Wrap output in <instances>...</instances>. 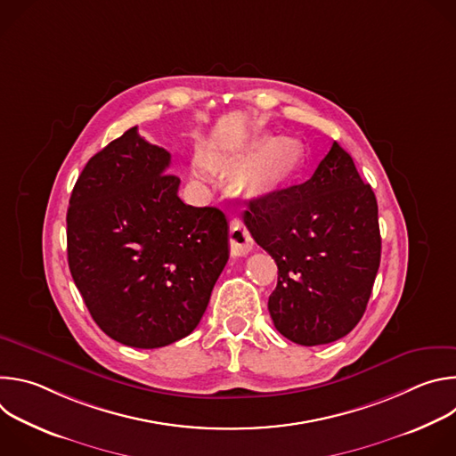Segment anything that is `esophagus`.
<instances>
[{
  "label": "esophagus",
  "mask_w": 456,
  "mask_h": 456,
  "mask_svg": "<svg viewBox=\"0 0 456 456\" xmlns=\"http://www.w3.org/2000/svg\"><path fill=\"white\" fill-rule=\"evenodd\" d=\"M229 240H231V252L234 256H245L252 250L254 241L250 236V231L247 229V225L240 220V218H232L231 220V227H229Z\"/></svg>",
  "instance_id": "esophagus-1"
}]
</instances>
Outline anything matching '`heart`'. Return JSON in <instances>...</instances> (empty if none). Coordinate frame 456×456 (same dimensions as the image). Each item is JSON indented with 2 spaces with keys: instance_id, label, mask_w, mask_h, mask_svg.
<instances>
[{
  "instance_id": "obj_1",
  "label": "heart",
  "mask_w": 456,
  "mask_h": 456,
  "mask_svg": "<svg viewBox=\"0 0 456 456\" xmlns=\"http://www.w3.org/2000/svg\"><path fill=\"white\" fill-rule=\"evenodd\" d=\"M303 150L296 141L259 137L229 159L227 166L241 173V187L254 194H271L289 187L303 167ZM192 173L200 180L211 178V167L204 157L192 162Z\"/></svg>"
}]
</instances>
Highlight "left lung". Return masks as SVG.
<instances>
[{
  "label": "left lung",
  "instance_id": "1",
  "mask_svg": "<svg viewBox=\"0 0 456 456\" xmlns=\"http://www.w3.org/2000/svg\"><path fill=\"white\" fill-rule=\"evenodd\" d=\"M245 225L278 265L276 330L303 346L334 343L361 321L380 264L377 200L334 142L312 178L248 200Z\"/></svg>",
  "mask_w": 456,
  "mask_h": 456
}]
</instances>
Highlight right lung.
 Masks as SVG:
<instances>
[{"instance_id": "right-lung-1", "label": "right lung", "mask_w": 456, "mask_h": 456, "mask_svg": "<svg viewBox=\"0 0 456 456\" xmlns=\"http://www.w3.org/2000/svg\"><path fill=\"white\" fill-rule=\"evenodd\" d=\"M169 162L137 126L127 129L88 160L67 213L76 287L99 329L134 348L197 329L229 259L225 215L185 206Z\"/></svg>"}]
</instances>
